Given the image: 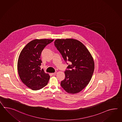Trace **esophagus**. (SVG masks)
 Masks as SVG:
<instances>
[{
    "mask_svg": "<svg viewBox=\"0 0 122 122\" xmlns=\"http://www.w3.org/2000/svg\"><path fill=\"white\" fill-rule=\"evenodd\" d=\"M56 73H57V72H54V73H52V75L54 76V75H56Z\"/></svg>",
    "mask_w": 122,
    "mask_h": 122,
    "instance_id": "obj_1",
    "label": "esophagus"
}]
</instances>
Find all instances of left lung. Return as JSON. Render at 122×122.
I'll list each match as a JSON object with an SVG mask.
<instances>
[{
    "instance_id": "8db88e82",
    "label": "left lung",
    "mask_w": 122,
    "mask_h": 122,
    "mask_svg": "<svg viewBox=\"0 0 122 122\" xmlns=\"http://www.w3.org/2000/svg\"><path fill=\"white\" fill-rule=\"evenodd\" d=\"M54 45L66 62L70 65L65 72V79L61 85L69 93L76 94L87 86L94 70V59L80 41L72 38L57 39Z\"/></svg>"
}]
</instances>
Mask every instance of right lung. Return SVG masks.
<instances>
[{
	"instance_id": "obj_1",
	"label": "right lung",
	"mask_w": 122,
	"mask_h": 122,
	"mask_svg": "<svg viewBox=\"0 0 122 122\" xmlns=\"http://www.w3.org/2000/svg\"><path fill=\"white\" fill-rule=\"evenodd\" d=\"M54 39H36L29 42L22 50L18 61L19 77L27 87L38 90L47 85L50 76L40 70L41 54L47 45Z\"/></svg>"
}]
</instances>
